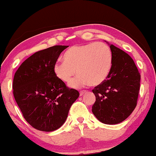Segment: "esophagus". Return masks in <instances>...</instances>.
<instances>
[{
  "instance_id": "esophagus-1",
  "label": "esophagus",
  "mask_w": 156,
  "mask_h": 156,
  "mask_svg": "<svg viewBox=\"0 0 156 156\" xmlns=\"http://www.w3.org/2000/svg\"><path fill=\"white\" fill-rule=\"evenodd\" d=\"M87 93V91H84V90H82L80 91V96H83L84 94Z\"/></svg>"
}]
</instances>
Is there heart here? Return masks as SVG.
<instances>
[{
	"mask_svg": "<svg viewBox=\"0 0 156 156\" xmlns=\"http://www.w3.org/2000/svg\"><path fill=\"white\" fill-rule=\"evenodd\" d=\"M64 62L54 65L55 76L73 88L84 85L96 86L106 80L112 67L113 56L110 47L101 42L76 44L69 48L63 55Z\"/></svg>",
	"mask_w": 156,
	"mask_h": 156,
	"instance_id": "b5f03b06",
	"label": "heart"
}]
</instances>
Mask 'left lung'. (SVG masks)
I'll return each mask as SVG.
<instances>
[{"instance_id": "obj_1", "label": "left lung", "mask_w": 156, "mask_h": 156, "mask_svg": "<svg viewBox=\"0 0 156 156\" xmlns=\"http://www.w3.org/2000/svg\"><path fill=\"white\" fill-rule=\"evenodd\" d=\"M110 49L112 67L106 80L92 89L96 96L92 112L101 122L115 125L126 119L135 109L140 74L128 54L113 44Z\"/></svg>"}]
</instances>
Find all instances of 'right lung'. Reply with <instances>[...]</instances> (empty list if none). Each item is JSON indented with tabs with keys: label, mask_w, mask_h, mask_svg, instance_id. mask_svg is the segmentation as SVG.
Returning a JSON list of instances; mask_svg holds the SVG:
<instances>
[{
	"label": "right lung",
	"mask_w": 156,
	"mask_h": 156,
	"mask_svg": "<svg viewBox=\"0 0 156 156\" xmlns=\"http://www.w3.org/2000/svg\"><path fill=\"white\" fill-rule=\"evenodd\" d=\"M68 46L55 45L37 51L16 72L13 94L25 120L37 130L53 131L67 119L79 92L66 86L53 67Z\"/></svg>",
	"instance_id": "right-lung-1"
}]
</instances>
